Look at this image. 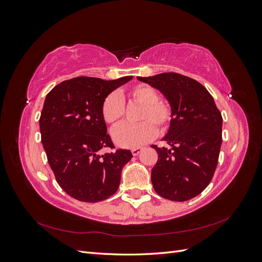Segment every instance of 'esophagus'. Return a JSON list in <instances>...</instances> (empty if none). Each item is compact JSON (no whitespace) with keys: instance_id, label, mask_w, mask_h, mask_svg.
Returning <instances> with one entry per match:
<instances>
[{"instance_id":"esophagus-1","label":"esophagus","mask_w":262,"mask_h":262,"mask_svg":"<svg viewBox=\"0 0 262 262\" xmlns=\"http://www.w3.org/2000/svg\"><path fill=\"white\" fill-rule=\"evenodd\" d=\"M141 152H142V148H141V147H136V148H133V149L131 150V153H132L134 156L139 155Z\"/></svg>"}]
</instances>
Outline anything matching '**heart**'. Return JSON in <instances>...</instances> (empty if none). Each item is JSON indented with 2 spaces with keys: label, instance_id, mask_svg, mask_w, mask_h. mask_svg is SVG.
<instances>
[{
  "label": "heart",
  "instance_id": "1",
  "mask_svg": "<svg viewBox=\"0 0 262 262\" xmlns=\"http://www.w3.org/2000/svg\"><path fill=\"white\" fill-rule=\"evenodd\" d=\"M131 100L142 105L138 115L140 122L122 124L113 132L116 144L124 148H136L152 140L157 131L168 128L172 119V109L168 102L160 98L157 91L148 85H137L128 92ZM101 115L106 123L116 126L124 116V101L117 93L109 94L102 101Z\"/></svg>",
  "mask_w": 262,
  "mask_h": 262
}]
</instances>
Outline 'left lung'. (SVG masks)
Here are the masks:
<instances>
[{
  "instance_id": "obj_1",
  "label": "left lung",
  "mask_w": 262,
  "mask_h": 262,
  "mask_svg": "<svg viewBox=\"0 0 262 262\" xmlns=\"http://www.w3.org/2000/svg\"><path fill=\"white\" fill-rule=\"evenodd\" d=\"M160 91L172 109L168 147L152 145L158 154L150 179L154 190L171 201H187L208 187L216 169L223 118L205 87L191 77L161 73L140 77Z\"/></svg>"
}]
</instances>
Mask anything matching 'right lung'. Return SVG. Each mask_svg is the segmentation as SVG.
Masks as SVG:
<instances>
[{
  "label": "right lung",
  "instance_id": "obj_1",
  "mask_svg": "<svg viewBox=\"0 0 262 262\" xmlns=\"http://www.w3.org/2000/svg\"><path fill=\"white\" fill-rule=\"evenodd\" d=\"M130 80L132 76L113 81L80 76L54 86L46 96L39 119L42 145L59 186L78 201L112 196L131 160L129 149L100 153L115 148L101 115L102 101Z\"/></svg>",
  "mask_w": 262,
  "mask_h": 262
}]
</instances>
